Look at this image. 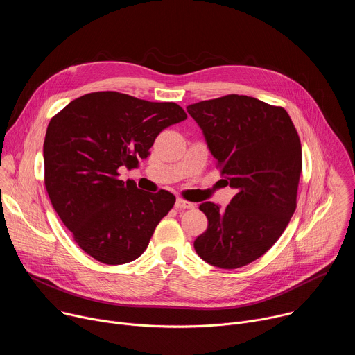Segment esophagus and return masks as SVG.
I'll list each match as a JSON object with an SVG mask.
<instances>
[{
    "mask_svg": "<svg viewBox=\"0 0 355 355\" xmlns=\"http://www.w3.org/2000/svg\"><path fill=\"white\" fill-rule=\"evenodd\" d=\"M175 208L177 209H191V208H193V204H191V202H188L182 198H177L175 199Z\"/></svg>",
    "mask_w": 355,
    "mask_h": 355,
    "instance_id": "34e87169",
    "label": "esophagus"
}]
</instances>
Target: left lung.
I'll return each mask as SVG.
<instances>
[{
	"instance_id": "1",
	"label": "left lung",
	"mask_w": 355,
	"mask_h": 355,
	"mask_svg": "<svg viewBox=\"0 0 355 355\" xmlns=\"http://www.w3.org/2000/svg\"><path fill=\"white\" fill-rule=\"evenodd\" d=\"M204 130L226 185L236 188L220 211L200 204L208 229L196 254L211 266L234 270L256 261L277 243L295 209L302 173L299 135L282 107L230 94L187 107Z\"/></svg>"
}]
</instances>
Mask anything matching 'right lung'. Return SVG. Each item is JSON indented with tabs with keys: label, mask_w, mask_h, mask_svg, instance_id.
Returning a JSON list of instances; mask_svg holds the SVG:
<instances>
[{
	"label": "right lung",
	"mask_w": 355,
	"mask_h": 355,
	"mask_svg": "<svg viewBox=\"0 0 355 355\" xmlns=\"http://www.w3.org/2000/svg\"><path fill=\"white\" fill-rule=\"evenodd\" d=\"M187 119L174 103H150L116 91L85 94L47 126L43 157L50 202L74 241L99 263L118 266L147 248L175 196L119 180L166 128Z\"/></svg>",
	"instance_id": "right-lung-1"
}]
</instances>
